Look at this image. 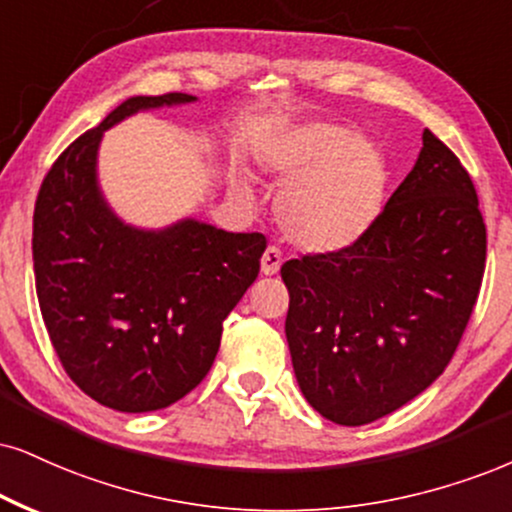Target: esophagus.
Instances as JSON below:
<instances>
[{
  "instance_id": "1",
  "label": "esophagus",
  "mask_w": 512,
  "mask_h": 512,
  "mask_svg": "<svg viewBox=\"0 0 512 512\" xmlns=\"http://www.w3.org/2000/svg\"><path fill=\"white\" fill-rule=\"evenodd\" d=\"M280 266H282L280 249H275V246H268V249L263 251V256H261V273L263 275H277V273H280Z\"/></svg>"
}]
</instances>
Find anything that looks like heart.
Instances as JSON below:
<instances>
[{"mask_svg": "<svg viewBox=\"0 0 512 512\" xmlns=\"http://www.w3.org/2000/svg\"><path fill=\"white\" fill-rule=\"evenodd\" d=\"M256 159L285 182L275 216L285 237L311 254H334L358 244L375 227L389 192L384 149L363 132L304 121L282 125L258 142ZM235 189L249 194L242 175Z\"/></svg>", "mask_w": 512, "mask_h": 512, "instance_id": "1", "label": "heart"}]
</instances>
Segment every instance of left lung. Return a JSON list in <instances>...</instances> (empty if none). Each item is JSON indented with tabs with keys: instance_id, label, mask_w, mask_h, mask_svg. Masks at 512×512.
Returning <instances> with one entry per match:
<instances>
[{
	"instance_id": "obj_1",
	"label": "left lung",
	"mask_w": 512,
	"mask_h": 512,
	"mask_svg": "<svg viewBox=\"0 0 512 512\" xmlns=\"http://www.w3.org/2000/svg\"><path fill=\"white\" fill-rule=\"evenodd\" d=\"M475 185L430 130L361 242L287 261L285 334L306 401L358 427L406 406L456 353L487 258Z\"/></svg>"
}]
</instances>
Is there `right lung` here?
<instances>
[{
  "mask_svg": "<svg viewBox=\"0 0 512 512\" xmlns=\"http://www.w3.org/2000/svg\"><path fill=\"white\" fill-rule=\"evenodd\" d=\"M182 92L132 97L56 159L37 194L33 266L40 311L68 377L121 413L180 401L211 370L223 320L258 277L266 237L199 218L125 223L99 185L104 132Z\"/></svg>",
  "mask_w": 512,
  "mask_h": 512,
  "instance_id": "obj_1",
  "label": "right lung"
}]
</instances>
